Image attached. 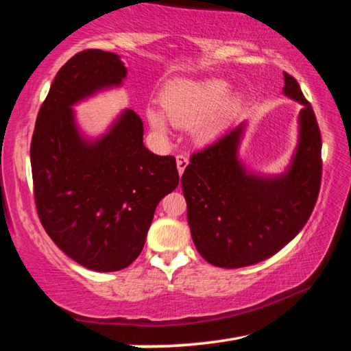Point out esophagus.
Segmentation results:
<instances>
[{
    "mask_svg": "<svg viewBox=\"0 0 351 351\" xmlns=\"http://www.w3.org/2000/svg\"><path fill=\"white\" fill-rule=\"evenodd\" d=\"M187 165H189V158L186 156V154H178V156H176V167H178V171H180V175L184 173V170H186Z\"/></svg>",
    "mask_w": 351,
    "mask_h": 351,
    "instance_id": "obj_1",
    "label": "esophagus"
}]
</instances>
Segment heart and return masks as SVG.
Masks as SVG:
<instances>
[{"label":"heart","mask_w":351,"mask_h":351,"mask_svg":"<svg viewBox=\"0 0 351 351\" xmlns=\"http://www.w3.org/2000/svg\"><path fill=\"white\" fill-rule=\"evenodd\" d=\"M228 88V83L217 79L171 83L161 96L165 112L148 106L147 121L154 132L165 134L169 119L173 125L192 127V136L198 142H209L228 128L239 110L240 99L235 93H229Z\"/></svg>","instance_id":"1"}]
</instances>
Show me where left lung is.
Here are the masks:
<instances>
[{"label": "left lung", "mask_w": 351, "mask_h": 351, "mask_svg": "<svg viewBox=\"0 0 351 351\" xmlns=\"http://www.w3.org/2000/svg\"><path fill=\"white\" fill-rule=\"evenodd\" d=\"M285 96L304 108L299 144L287 171L260 176L239 159L246 123L192 154L181 176L195 246L219 268H243L269 258L306 224L322 178V139L311 105L293 75L283 73Z\"/></svg>", "instance_id": "8db88e82"}]
</instances>
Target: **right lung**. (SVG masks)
Here are the masks:
<instances>
[{
	"label": "right lung",
	"mask_w": 351,
	"mask_h": 351,
	"mask_svg": "<svg viewBox=\"0 0 351 351\" xmlns=\"http://www.w3.org/2000/svg\"><path fill=\"white\" fill-rule=\"evenodd\" d=\"M127 68L114 52L86 49L58 71L31 142L38 218L62 251L88 269L111 272L138 258L165 195L180 184L173 156L142 142L144 125L125 110L104 136L86 139L73 106L121 86Z\"/></svg>",
	"instance_id": "1"
}]
</instances>
